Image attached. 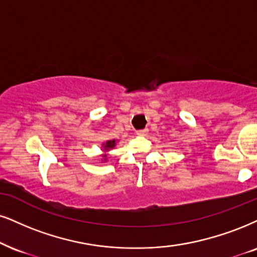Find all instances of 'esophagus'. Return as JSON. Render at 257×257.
<instances>
[{
	"mask_svg": "<svg viewBox=\"0 0 257 257\" xmlns=\"http://www.w3.org/2000/svg\"><path fill=\"white\" fill-rule=\"evenodd\" d=\"M148 132H149L148 128H143V130H138V131L136 132V134H137L138 136H142V137H144V136L148 135Z\"/></svg>",
	"mask_w": 257,
	"mask_h": 257,
	"instance_id": "1",
	"label": "esophagus"
}]
</instances>
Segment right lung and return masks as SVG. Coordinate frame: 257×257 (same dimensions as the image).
<instances>
[{"label":"right lung","mask_w":257,"mask_h":257,"mask_svg":"<svg viewBox=\"0 0 257 257\" xmlns=\"http://www.w3.org/2000/svg\"><path fill=\"white\" fill-rule=\"evenodd\" d=\"M116 142L118 141H115V139H112V141H107V142H104V143H102V149H101V150H102V155H101V157H102V162H106L107 160H108V153H109V150H112V149L115 147L116 145Z\"/></svg>","instance_id":"obj_1"}]
</instances>
